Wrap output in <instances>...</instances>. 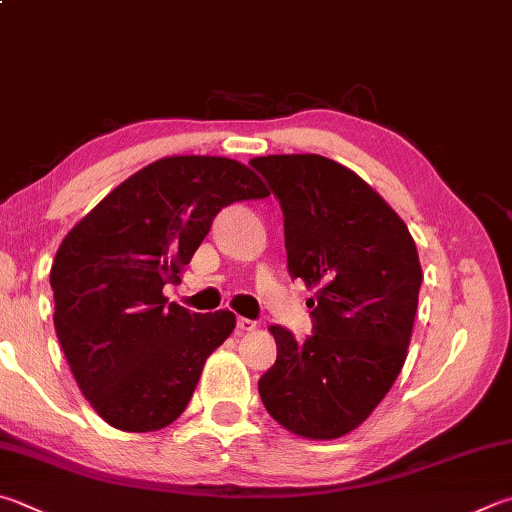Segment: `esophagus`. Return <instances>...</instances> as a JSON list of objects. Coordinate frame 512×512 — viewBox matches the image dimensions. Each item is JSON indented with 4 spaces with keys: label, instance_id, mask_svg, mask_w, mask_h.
<instances>
[{
    "label": "esophagus",
    "instance_id": "34e87169",
    "mask_svg": "<svg viewBox=\"0 0 512 512\" xmlns=\"http://www.w3.org/2000/svg\"><path fill=\"white\" fill-rule=\"evenodd\" d=\"M257 322L248 318H237V331H255Z\"/></svg>",
    "mask_w": 512,
    "mask_h": 512
}]
</instances>
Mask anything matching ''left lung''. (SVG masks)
I'll return each mask as SVG.
<instances>
[{
	"mask_svg": "<svg viewBox=\"0 0 512 512\" xmlns=\"http://www.w3.org/2000/svg\"><path fill=\"white\" fill-rule=\"evenodd\" d=\"M250 165L282 206L288 273L318 286L311 336L271 327L277 360L259 378V396L293 434L338 439L376 410L405 365L423 280L416 244L345 165L320 154Z\"/></svg>",
	"mask_w": 512,
	"mask_h": 512,
	"instance_id": "8db88e82",
	"label": "left lung"
}]
</instances>
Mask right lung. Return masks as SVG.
<instances>
[{"instance_id":"obj_1","label":"right lung","mask_w":512,"mask_h":512,"mask_svg":"<svg viewBox=\"0 0 512 512\" xmlns=\"http://www.w3.org/2000/svg\"><path fill=\"white\" fill-rule=\"evenodd\" d=\"M264 197L266 185L237 161L167 156L64 237L51 266L55 333L80 392L111 427L154 432L188 407L235 315L167 304L163 286L181 282L221 208Z\"/></svg>"}]
</instances>
